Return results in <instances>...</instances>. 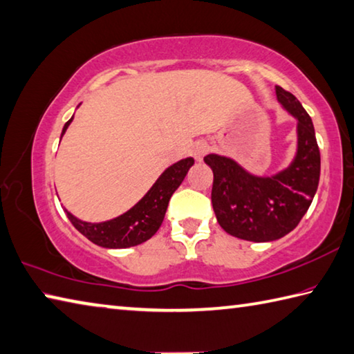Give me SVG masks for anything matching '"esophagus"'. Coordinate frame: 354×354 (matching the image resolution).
Returning a JSON list of instances; mask_svg holds the SVG:
<instances>
[{
  "label": "esophagus",
  "instance_id": "esophagus-1",
  "mask_svg": "<svg viewBox=\"0 0 354 354\" xmlns=\"http://www.w3.org/2000/svg\"><path fill=\"white\" fill-rule=\"evenodd\" d=\"M207 151H209V144L204 142V140H198V142H195V145L192 147V153H194L196 160H203V158L205 156V153Z\"/></svg>",
  "mask_w": 354,
  "mask_h": 354
}]
</instances>
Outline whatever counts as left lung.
Here are the masks:
<instances>
[{
    "label": "left lung",
    "instance_id": "obj_1",
    "mask_svg": "<svg viewBox=\"0 0 354 354\" xmlns=\"http://www.w3.org/2000/svg\"><path fill=\"white\" fill-rule=\"evenodd\" d=\"M281 108L297 120L291 162L272 175H254L235 159L216 153L204 158L214 171L212 205L216 221L236 239L279 240L300 223L313 203L320 178V151L313 120L295 95L275 86Z\"/></svg>",
    "mask_w": 354,
    "mask_h": 354
}]
</instances>
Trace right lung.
I'll return each instance as SVG.
<instances>
[{
  "label": "right lung",
  "instance_id": "right-lung-1",
  "mask_svg": "<svg viewBox=\"0 0 354 354\" xmlns=\"http://www.w3.org/2000/svg\"><path fill=\"white\" fill-rule=\"evenodd\" d=\"M73 119L74 115L63 127L60 140ZM194 164V158H184L167 167L156 179V183L151 185L150 190L131 209H128L125 214L111 218V220L100 223L83 221L80 218L74 216L65 207L63 209H65V214L69 218V221L73 223V226L97 246L108 249L138 246V244L150 240L158 232V229L164 221L167 205H169L171 195L181 185L189 169Z\"/></svg>",
  "mask_w": 354,
  "mask_h": 354
}]
</instances>
